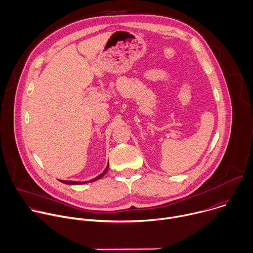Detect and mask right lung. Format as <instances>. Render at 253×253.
Segmentation results:
<instances>
[{"mask_svg":"<svg viewBox=\"0 0 253 253\" xmlns=\"http://www.w3.org/2000/svg\"><path fill=\"white\" fill-rule=\"evenodd\" d=\"M108 167H109V163H108V165H107V167L105 168V170L100 174V175H98L97 177H95L94 179H92V180H90V181H84V182H77V181H66V180H60V181L62 182V183H65V184H69V185H79V184H84V183H88V182H94V181H96V180H99L100 178H102L105 174H106V172H107V170H108Z\"/></svg>","mask_w":253,"mask_h":253,"instance_id":"right-lung-1","label":"right lung"}]
</instances>
